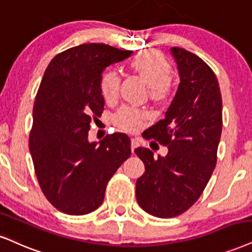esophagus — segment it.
<instances>
[{
	"instance_id": "1",
	"label": "esophagus",
	"mask_w": 252,
	"mask_h": 252,
	"mask_svg": "<svg viewBox=\"0 0 252 252\" xmlns=\"http://www.w3.org/2000/svg\"><path fill=\"white\" fill-rule=\"evenodd\" d=\"M139 146V141L136 140V139H132L131 140V150H132V153H134V150L136 147Z\"/></svg>"
}]
</instances>
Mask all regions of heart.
Instances as JSON below:
<instances>
[{"label":"heart","instance_id":"obj_1","mask_svg":"<svg viewBox=\"0 0 252 252\" xmlns=\"http://www.w3.org/2000/svg\"><path fill=\"white\" fill-rule=\"evenodd\" d=\"M129 66L145 83L150 86V94L155 100L164 99L172 91L170 66L168 62L159 52L153 50L142 51L132 58ZM120 77L116 70L110 69L102 73L100 91L108 102L114 101L119 94ZM148 117L147 112L131 106L121 107L114 121L119 128L127 132H136L142 127V123Z\"/></svg>","mask_w":252,"mask_h":252}]
</instances>
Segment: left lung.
Returning <instances> with one entry per match:
<instances>
[{
	"label": "left lung",
	"instance_id": "1",
	"mask_svg": "<svg viewBox=\"0 0 252 252\" xmlns=\"http://www.w3.org/2000/svg\"><path fill=\"white\" fill-rule=\"evenodd\" d=\"M180 84L164 119L148 135L168 146L166 157L148 148L135 154L145 163L136 180V201L160 219L179 216L198 200L216 166L222 133V98L219 82L208 65L182 48L170 49Z\"/></svg>",
	"mask_w": 252,
	"mask_h": 252
}]
</instances>
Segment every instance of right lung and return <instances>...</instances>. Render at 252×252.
<instances>
[{"label":"right lung","mask_w":252,"mask_h":252,"mask_svg":"<svg viewBox=\"0 0 252 252\" xmlns=\"http://www.w3.org/2000/svg\"><path fill=\"white\" fill-rule=\"evenodd\" d=\"M131 55L89 43L57 55L46 67L33 104L29 150L43 194L62 213L97 209L107 182L131 155V140L123 133L89 141L92 118L104 110L101 74Z\"/></svg>","instance_id":"1"}]
</instances>
